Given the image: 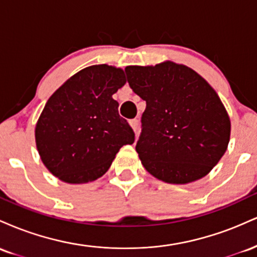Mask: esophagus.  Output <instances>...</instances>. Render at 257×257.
<instances>
[{"mask_svg":"<svg viewBox=\"0 0 257 257\" xmlns=\"http://www.w3.org/2000/svg\"><path fill=\"white\" fill-rule=\"evenodd\" d=\"M129 123H131L132 128L134 129V132L137 133V132H138V128H139V119H137V118L131 119V120H129Z\"/></svg>","mask_w":257,"mask_h":257,"instance_id":"esophagus-1","label":"esophagus"}]
</instances>
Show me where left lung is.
<instances>
[{"instance_id": "obj_1", "label": "left lung", "mask_w": 257, "mask_h": 257, "mask_svg": "<svg viewBox=\"0 0 257 257\" xmlns=\"http://www.w3.org/2000/svg\"><path fill=\"white\" fill-rule=\"evenodd\" d=\"M126 81L146 108L137 152L151 175L168 184L202 179L225 155L231 120L211 85L185 65L126 66Z\"/></svg>"}]
</instances>
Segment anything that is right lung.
Returning <instances> with one entry per match:
<instances>
[{"instance_id": "add662e5", "label": "right lung", "mask_w": 257, "mask_h": 257, "mask_svg": "<svg viewBox=\"0 0 257 257\" xmlns=\"http://www.w3.org/2000/svg\"><path fill=\"white\" fill-rule=\"evenodd\" d=\"M125 82L122 69L93 65L53 93L35 128L37 151L53 175L69 184L94 181L120 147L134 143V132L112 98Z\"/></svg>"}]
</instances>
